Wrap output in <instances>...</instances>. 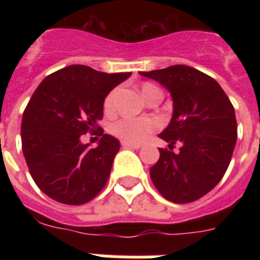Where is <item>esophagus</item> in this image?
<instances>
[{
    "instance_id": "obj_1",
    "label": "esophagus",
    "mask_w": 260,
    "mask_h": 260,
    "mask_svg": "<svg viewBox=\"0 0 260 260\" xmlns=\"http://www.w3.org/2000/svg\"><path fill=\"white\" fill-rule=\"evenodd\" d=\"M121 146L124 148H134V150H139L140 148V144H135V143H129V142H121Z\"/></svg>"
}]
</instances>
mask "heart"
I'll return each instance as SVG.
<instances>
[{
    "instance_id": "1",
    "label": "heart",
    "mask_w": 260,
    "mask_h": 260,
    "mask_svg": "<svg viewBox=\"0 0 260 260\" xmlns=\"http://www.w3.org/2000/svg\"><path fill=\"white\" fill-rule=\"evenodd\" d=\"M158 89L151 83H144L142 86V93L146 97L147 94L152 91V90ZM114 97H116V90L110 91L106 95L105 101H104V109L106 113H109L113 109L114 105ZM158 128V124L152 118H135V117H126L118 120L114 124H112L110 131L112 134L118 136V138L124 139L126 142L131 143H142L144 142L148 136H150L155 129Z\"/></svg>"
}]
</instances>
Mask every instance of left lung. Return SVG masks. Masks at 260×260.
Wrapping results in <instances>:
<instances>
[{
    "instance_id": "1",
    "label": "left lung",
    "mask_w": 260,
    "mask_h": 260,
    "mask_svg": "<svg viewBox=\"0 0 260 260\" xmlns=\"http://www.w3.org/2000/svg\"><path fill=\"white\" fill-rule=\"evenodd\" d=\"M166 87L173 98V116L159 138L179 144V151L159 150L150 169L152 183L174 204L193 202L209 193L230 166L238 139L235 109L213 78L193 67L175 64L140 73Z\"/></svg>"
}]
</instances>
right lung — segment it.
<instances>
[{
	"mask_svg": "<svg viewBox=\"0 0 260 260\" xmlns=\"http://www.w3.org/2000/svg\"><path fill=\"white\" fill-rule=\"evenodd\" d=\"M131 74L73 64L35 90L22 114V154L35 183L50 198L82 205L104 189L120 142L104 134L98 121L106 95ZM87 132L103 135L95 149L80 142Z\"/></svg>",
	"mask_w": 260,
	"mask_h": 260,
	"instance_id": "1",
	"label": "right lung"
}]
</instances>
